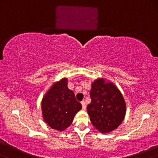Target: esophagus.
<instances>
[{
  "label": "esophagus",
  "instance_id": "esophagus-1",
  "mask_svg": "<svg viewBox=\"0 0 158 158\" xmlns=\"http://www.w3.org/2000/svg\"><path fill=\"white\" fill-rule=\"evenodd\" d=\"M81 106H82V109H83V110L86 109V102H85V101H82L81 102Z\"/></svg>",
  "mask_w": 158,
  "mask_h": 158
}]
</instances>
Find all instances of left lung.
I'll return each instance as SVG.
<instances>
[{
    "label": "left lung",
    "instance_id": "left-lung-1",
    "mask_svg": "<svg viewBox=\"0 0 158 158\" xmlns=\"http://www.w3.org/2000/svg\"><path fill=\"white\" fill-rule=\"evenodd\" d=\"M90 96L87 112L95 128L102 133L117 129L124 118L126 105L116 86L98 79L92 84Z\"/></svg>",
    "mask_w": 158,
    "mask_h": 158
}]
</instances>
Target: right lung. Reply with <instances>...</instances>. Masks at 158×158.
<instances>
[{"mask_svg":"<svg viewBox=\"0 0 158 158\" xmlns=\"http://www.w3.org/2000/svg\"><path fill=\"white\" fill-rule=\"evenodd\" d=\"M74 92L67 88V79L52 85L41 103L45 122L54 129L62 131L72 124L75 114L81 109Z\"/></svg>","mask_w":158,"mask_h":158,"instance_id":"add662e5","label":"right lung"}]
</instances>
